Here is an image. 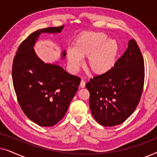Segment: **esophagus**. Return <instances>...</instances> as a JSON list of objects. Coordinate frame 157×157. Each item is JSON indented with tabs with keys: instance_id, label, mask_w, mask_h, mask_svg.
<instances>
[{
	"instance_id": "34e87169",
	"label": "esophagus",
	"mask_w": 157,
	"mask_h": 157,
	"mask_svg": "<svg viewBox=\"0 0 157 157\" xmlns=\"http://www.w3.org/2000/svg\"><path fill=\"white\" fill-rule=\"evenodd\" d=\"M85 86H86V82L83 80H81V83H80V86L81 88H84Z\"/></svg>"
}]
</instances>
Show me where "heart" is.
<instances>
[{
    "label": "heart",
    "instance_id": "b5f03b06",
    "mask_svg": "<svg viewBox=\"0 0 157 157\" xmlns=\"http://www.w3.org/2000/svg\"><path fill=\"white\" fill-rule=\"evenodd\" d=\"M117 53V42L107 40L105 33L85 32L77 38L74 48L68 49V63L71 69L76 71L83 64V58L87 57L88 68L94 74L102 75L114 65Z\"/></svg>",
    "mask_w": 157,
    "mask_h": 157
}]
</instances>
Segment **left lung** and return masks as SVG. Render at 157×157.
<instances>
[{
	"instance_id": "1",
	"label": "left lung",
	"mask_w": 157,
	"mask_h": 157,
	"mask_svg": "<svg viewBox=\"0 0 157 157\" xmlns=\"http://www.w3.org/2000/svg\"><path fill=\"white\" fill-rule=\"evenodd\" d=\"M144 75L143 56L133 38L111 69L86 84L90 93V109L98 124L119 125L133 113L142 94Z\"/></svg>"
}]
</instances>
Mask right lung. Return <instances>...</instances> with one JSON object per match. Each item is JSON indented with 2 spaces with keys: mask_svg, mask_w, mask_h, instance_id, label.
<instances>
[{
  "mask_svg": "<svg viewBox=\"0 0 157 157\" xmlns=\"http://www.w3.org/2000/svg\"><path fill=\"white\" fill-rule=\"evenodd\" d=\"M63 26L32 33L19 46L13 62V83L19 105L29 119L41 126H54L63 119L81 82L79 77L57 64L45 63L34 51L40 34L60 33Z\"/></svg>",
  "mask_w": 157,
  "mask_h": 157,
  "instance_id": "obj_1",
  "label": "right lung"
}]
</instances>
